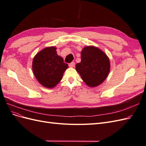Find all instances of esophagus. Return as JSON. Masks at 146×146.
<instances>
[{"label": "esophagus", "mask_w": 146, "mask_h": 146, "mask_svg": "<svg viewBox=\"0 0 146 146\" xmlns=\"http://www.w3.org/2000/svg\"><path fill=\"white\" fill-rule=\"evenodd\" d=\"M69 66L70 68H74L75 66V63L74 62H72L69 64Z\"/></svg>", "instance_id": "34e87169"}]
</instances>
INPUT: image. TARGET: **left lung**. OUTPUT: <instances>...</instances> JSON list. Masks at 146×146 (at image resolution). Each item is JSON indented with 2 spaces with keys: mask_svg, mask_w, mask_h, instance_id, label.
<instances>
[{
  "mask_svg": "<svg viewBox=\"0 0 146 146\" xmlns=\"http://www.w3.org/2000/svg\"><path fill=\"white\" fill-rule=\"evenodd\" d=\"M76 69L87 86L96 87L101 85L108 76L110 59L99 48L86 46L81 52V62L76 64Z\"/></svg>",
  "mask_w": 146,
  "mask_h": 146,
  "instance_id": "obj_1",
  "label": "left lung"
}]
</instances>
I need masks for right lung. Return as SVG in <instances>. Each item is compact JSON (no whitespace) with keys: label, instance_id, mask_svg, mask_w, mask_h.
<instances>
[{"label":"right lung","instance_id":"right-lung-1","mask_svg":"<svg viewBox=\"0 0 146 146\" xmlns=\"http://www.w3.org/2000/svg\"><path fill=\"white\" fill-rule=\"evenodd\" d=\"M56 50L54 46L43 48L34 56L32 61L35 77L41 85L50 89L58 85L68 68Z\"/></svg>","mask_w":146,"mask_h":146}]
</instances>
